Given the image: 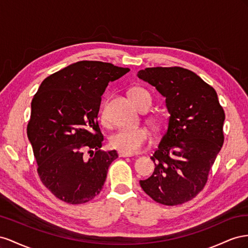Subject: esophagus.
<instances>
[{
  "label": "esophagus",
  "mask_w": 248,
  "mask_h": 248,
  "mask_svg": "<svg viewBox=\"0 0 248 248\" xmlns=\"http://www.w3.org/2000/svg\"><path fill=\"white\" fill-rule=\"evenodd\" d=\"M118 155H119V157H124V158H125V157H133L132 154H128V153H125V152H118Z\"/></svg>",
  "instance_id": "obj_1"
}]
</instances>
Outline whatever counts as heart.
Wrapping results in <instances>:
<instances>
[{
  "mask_svg": "<svg viewBox=\"0 0 248 248\" xmlns=\"http://www.w3.org/2000/svg\"><path fill=\"white\" fill-rule=\"evenodd\" d=\"M131 97L138 108L141 109L147 102L152 103V96L148 91L143 88L135 87L131 90ZM101 119L103 124H108V117L106 109L103 110ZM154 124H155L154 122ZM151 133L147 129L142 128H120L115 133H113L110 137V144L119 150L120 152H125L128 154H136L151 142Z\"/></svg>",
  "mask_w": 248,
  "mask_h": 248,
  "instance_id": "b5f03b06",
  "label": "heart"
}]
</instances>
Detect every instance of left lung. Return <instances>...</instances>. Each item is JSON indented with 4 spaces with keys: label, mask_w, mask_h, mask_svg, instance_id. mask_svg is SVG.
<instances>
[{
    "label": "left lung",
    "mask_w": 248,
    "mask_h": 248,
    "mask_svg": "<svg viewBox=\"0 0 248 248\" xmlns=\"http://www.w3.org/2000/svg\"><path fill=\"white\" fill-rule=\"evenodd\" d=\"M165 97L167 130L151 159L155 170L140 186L166 206L192 200L204 187L223 144L224 111L213 87L182 67H147L137 74Z\"/></svg>",
    "instance_id": "1"
}]
</instances>
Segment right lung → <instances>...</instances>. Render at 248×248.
<instances>
[{
	"label": "right lung",
	"mask_w": 248,
	"mask_h": 248,
	"mask_svg": "<svg viewBox=\"0 0 248 248\" xmlns=\"http://www.w3.org/2000/svg\"><path fill=\"white\" fill-rule=\"evenodd\" d=\"M130 69L101 61L73 63L42 81L31 103L27 135L44 185L59 200L85 203L101 192L116 151H101L97 124L109 82ZM89 149L91 157L83 155Z\"/></svg>",
	"instance_id": "add662e5"
}]
</instances>
